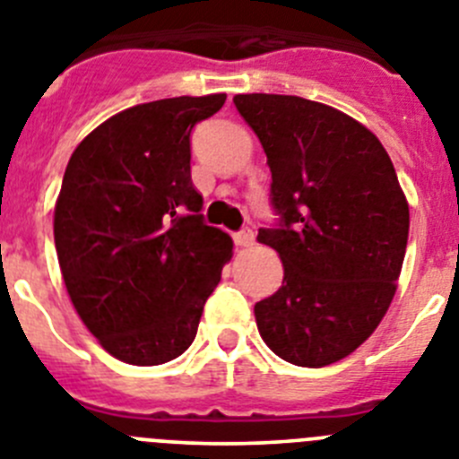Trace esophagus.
<instances>
[{"label":"esophagus","mask_w":459,"mask_h":459,"mask_svg":"<svg viewBox=\"0 0 459 459\" xmlns=\"http://www.w3.org/2000/svg\"><path fill=\"white\" fill-rule=\"evenodd\" d=\"M234 243H237L238 248H250V246L255 243V232L250 230V227H246V230L234 234Z\"/></svg>","instance_id":"1"}]
</instances>
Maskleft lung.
Listing matches in <instances>:
<instances>
[{
  "instance_id": "obj_1",
  "label": "left lung",
  "mask_w": 459,
  "mask_h": 459,
  "mask_svg": "<svg viewBox=\"0 0 459 459\" xmlns=\"http://www.w3.org/2000/svg\"><path fill=\"white\" fill-rule=\"evenodd\" d=\"M259 137L280 216L257 241L285 266L282 287L255 303L273 354L324 368L366 342L386 315L403 271L409 204L375 133L331 105L238 93Z\"/></svg>"
}]
</instances>
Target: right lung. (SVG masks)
I'll list each match as a JSON object with an SVG mask.
<instances>
[{"label":"right lung","mask_w":459,"mask_h":459,"mask_svg":"<svg viewBox=\"0 0 459 459\" xmlns=\"http://www.w3.org/2000/svg\"><path fill=\"white\" fill-rule=\"evenodd\" d=\"M225 93L128 108L89 133L64 172L55 246L64 285L103 350L160 366L197 335L232 238L202 218L190 133Z\"/></svg>","instance_id":"obj_1"}]
</instances>
